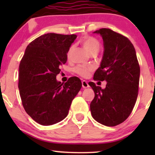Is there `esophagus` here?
<instances>
[{
  "mask_svg": "<svg viewBox=\"0 0 155 155\" xmlns=\"http://www.w3.org/2000/svg\"><path fill=\"white\" fill-rule=\"evenodd\" d=\"M81 84H82V87L83 88H87V87H90V86H89L87 81H85V80H83V81H81Z\"/></svg>",
  "mask_w": 155,
  "mask_h": 155,
  "instance_id": "34e87169",
  "label": "esophagus"
}]
</instances>
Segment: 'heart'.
Returning <instances> with one entry per match:
<instances>
[{"instance_id":"obj_1","label":"heart","mask_w":155,"mask_h":155,"mask_svg":"<svg viewBox=\"0 0 155 155\" xmlns=\"http://www.w3.org/2000/svg\"><path fill=\"white\" fill-rule=\"evenodd\" d=\"M81 44H82L84 49L87 51L89 54L92 52V51H98L99 47H100L99 42L95 38H92V37H84L81 40ZM71 51L72 47L69 48L68 51V58H70ZM92 70V68L91 66H85V65H78L74 69L76 74H79V76H82V77H87Z\"/></svg>"}]
</instances>
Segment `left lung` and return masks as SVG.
Here are the masks:
<instances>
[{"label": "left lung", "instance_id": "left-lung-1", "mask_svg": "<svg viewBox=\"0 0 155 155\" xmlns=\"http://www.w3.org/2000/svg\"><path fill=\"white\" fill-rule=\"evenodd\" d=\"M104 41V54L94 80L106 81V88L89 85L95 92L90 104L94 120L113 127L123 122L132 112L138 97L140 67L133 44L124 35L108 28L94 32Z\"/></svg>", "mask_w": 155, "mask_h": 155}]
</instances>
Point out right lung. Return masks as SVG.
<instances>
[{
  "label": "right lung",
  "mask_w": 155,
  "mask_h": 155,
  "mask_svg": "<svg viewBox=\"0 0 155 155\" xmlns=\"http://www.w3.org/2000/svg\"><path fill=\"white\" fill-rule=\"evenodd\" d=\"M76 37L57 33L41 35L27 47L19 64L18 87L23 107L41 125L64 120L81 88V80L76 76L69 78L65 84L56 79Z\"/></svg>",
  "instance_id": "obj_1"
}]
</instances>
